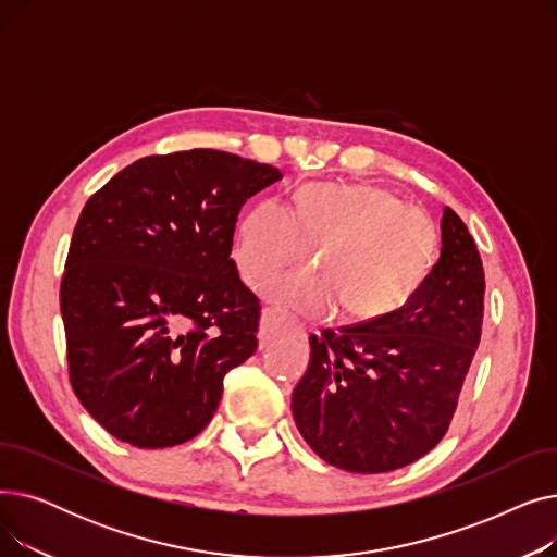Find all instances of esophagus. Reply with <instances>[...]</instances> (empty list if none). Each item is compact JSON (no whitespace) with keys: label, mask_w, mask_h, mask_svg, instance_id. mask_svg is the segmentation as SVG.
<instances>
[{"label":"esophagus","mask_w":557,"mask_h":557,"mask_svg":"<svg viewBox=\"0 0 557 557\" xmlns=\"http://www.w3.org/2000/svg\"><path fill=\"white\" fill-rule=\"evenodd\" d=\"M259 330H261V341H271L280 334H286V332H300L302 327L296 323L294 318H290L284 311H280V309H263Z\"/></svg>","instance_id":"esophagus-1"}]
</instances>
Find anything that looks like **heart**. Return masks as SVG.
I'll list each match as a JSON object with an SVG mask.
<instances>
[{
    "mask_svg": "<svg viewBox=\"0 0 557 557\" xmlns=\"http://www.w3.org/2000/svg\"><path fill=\"white\" fill-rule=\"evenodd\" d=\"M315 269L267 282L284 309L323 318H379L399 309L429 277L437 257L433 219L386 187L309 183L290 210L277 198L255 202L239 223L237 261L248 280L267 277L307 257Z\"/></svg>",
    "mask_w": 557,
    "mask_h": 557,
    "instance_id": "heart-1",
    "label": "heart"
}]
</instances>
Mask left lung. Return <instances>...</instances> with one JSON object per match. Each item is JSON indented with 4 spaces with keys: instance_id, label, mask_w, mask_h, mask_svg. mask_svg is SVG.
<instances>
[{
    "instance_id": "left-lung-1",
    "label": "left lung",
    "mask_w": 557,
    "mask_h": 557,
    "mask_svg": "<svg viewBox=\"0 0 557 557\" xmlns=\"http://www.w3.org/2000/svg\"><path fill=\"white\" fill-rule=\"evenodd\" d=\"M441 230V257L399 309L309 338V368L290 411L307 445L338 470H399L429 454L451 424L481 341L485 275L451 208Z\"/></svg>"
}]
</instances>
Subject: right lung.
Returning a JSON list of instances; mask_svg holds the SVG:
<instances>
[{
	"label": "right lung",
	"mask_w": 557,
	"mask_h": 557,
	"mask_svg": "<svg viewBox=\"0 0 557 557\" xmlns=\"http://www.w3.org/2000/svg\"><path fill=\"white\" fill-rule=\"evenodd\" d=\"M280 178L271 164L191 149L141 158L85 202L61 282L67 366L116 441H191L223 376L255 355L261 307L230 252L242 205Z\"/></svg>",
	"instance_id": "right-lung-1"
}]
</instances>
